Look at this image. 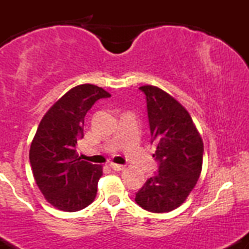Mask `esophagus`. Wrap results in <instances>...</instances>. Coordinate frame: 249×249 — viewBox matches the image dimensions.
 <instances>
[{
  "mask_svg": "<svg viewBox=\"0 0 249 249\" xmlns=\"http://www.w3.org/2000/svg\"><path fill=\"white\" fill-rule=\"evenodd\" d=\"M110 167L115 171H123L125 170L124 165H118V164H110Z\"/></svg>",
  "mask_w": 249,
  "mask_h": 249,
  "instance_id": "obj_1",
  "label": "esophagus"
}]
</instances>
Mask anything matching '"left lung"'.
Returning <instances> with one entry per match:
<instances>
[{"instance_id": "left-lung-1", "label": "left lung", "mask_w": 249, "mask_h": 249, "mask_svg": "<svg viewBox=\"0 0 249 249\" xmlns=\"http://www.w3.org/2000/svg\"><path fill=\"white\" fill-rule=\"evenodd\" d=\"M146 96L147 116L159 171L136 193L139 206L153 213L178 208L196 187L201 173L204 142L188 111L154 85L139 88Z\"/></svg>"}]
</instances>
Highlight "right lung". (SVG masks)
<instances>
[{"instance_id": "obj_1", "label": "right lung", "mask_w": 249, "mask_h": 249, "mask_svg": "<svg viewBox=\"0 0 249 249\" xmlns=\"http://www.w3.org/2000/svg\"><path fill=\"white\" fill-rule=\"evenodd\" d=\"M111 95L93 84L70 89L43 116L30 145L33 174L45 200L64 212H77L96 198L102 165L81 160L77 142L84 137L85 115Z\"/></svg>"}]
</instances>
